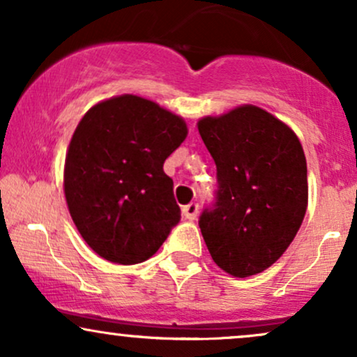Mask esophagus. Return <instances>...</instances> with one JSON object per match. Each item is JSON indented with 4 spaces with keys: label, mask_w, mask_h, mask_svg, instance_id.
<instances>
[{
    "label": "esophagus",
    "mask_w": 357,
    "mask_h": 357,
    "mask_svg": "<svg viewBox=\"0 0 357 357\" xmlns=\"http://www.w3.org/2000/svg\"><path fill=\"white\" fill-rule=\"evenodd\" d=\"M198 210H199V204L198 203H190L183 208V216L186 220H195L198 216Z\"/></svg>",
    "instance_id": "1"
}]
</instances>
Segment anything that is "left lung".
<instances>
[{
    "label": "left lung",
    "mask_w": 357,
    "mask_h": 357,
    "mask_svg": "<svg viewBox=\"0 0 357 357\" xmlns=\"http://www.w3.org/2000/svg\"><path fill=\"white\" fill-rule=\"evenodd\" d=\"M198 130L218 179L215 203L199 216L204 243L233 277L264 272L284 255L305 216L309 186L301 141L255 105L203 117Z\"/></svg>",
    "instance_id": "8db88e82"
}]
</instances>
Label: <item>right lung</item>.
<instances>
[{"mask_svg":"<svg viewBox=\"0 0 357 357\" xmlns=\"http://www.w3.org/2000/svg\"><path fill=\"white\" fill-rule=\"evenodd\" d=\"M186 136L181 117L129 93L82 117L65 158L63 190L77 230L97 255L132 265L165 243L181 210L162 165Z\"/></svg>","mask_w":357,"mask_h":357,"instance_id":"obj_1","label":"right lung"}]
</instances>
